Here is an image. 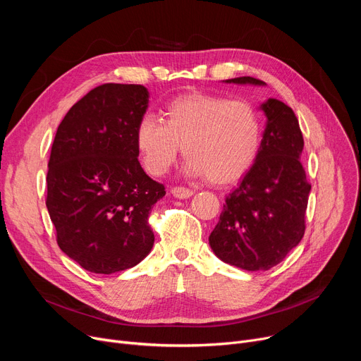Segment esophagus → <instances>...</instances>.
<instances>
[{
  "label": "esophagus",
  "mask_w": 361,
  "mask_h": 361,
  "mask_svg": "<svg viewBox=\"0 0 361 361\" xmlns=\"http://www.w3.org/2000/svg\"><path fill=\"white\" fill-rule=\"evenodd\" d=\"M171 193H173V196L177 199H188L193 196V190H190V188H185V187H174L173 190H171Z\"/></svg>",
  "instance_id": "obj_1"
}]
</instances>
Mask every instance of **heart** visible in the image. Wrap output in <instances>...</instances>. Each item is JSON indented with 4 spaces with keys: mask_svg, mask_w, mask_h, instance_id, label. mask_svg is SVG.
Here are the masks:
<instances>
[{
    "mask_svg": "<svg viewBox=\"0 0 361 361\" xmlns=\"http://www.w3.org/2000/svg\"><path fill=\"white\" fill-rule=\"evenodd\" d=\"M162 116L145 114L135 130L140 161L152 176H164L181 146L185 173L214 184L235 181L257 158L263 127L249 102L187 93L169 101Z\"/></svg>",
    "mask_w": 361,
    "mask_h": 361,
    "instance_id": "1",
    "label": "heart"
}]
</instances>
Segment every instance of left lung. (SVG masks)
I'll use <instances>...</instances> for the list:
<instances>
[{
  "label": "left lung",
  "instance_id": "left-lung-1",
  "mask_svg": "<svg viewBox=\"0 0 361 361\" xmlns=\"http://www.w3.org/2000/svg\"><path fill=\"white\" fill-rule=\"evenodd\" d=\"M224 83L267 86L249 75ZM259 109L267 116V127L257 158L226 196L209 235L214 253L244 271L276 267L301 241L312 188L300 162L305 140L294 111L275 98Z\"/></svg>",
  "mask_w": 361,
  "mask_h": 361
}]
</instances>
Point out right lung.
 <instances>
[{"mask_svg": "<svg viewBox=\"0 0 361 361\" xmlns=\"http://www.w3.org/2000/svg\"><path fill=\"white\" fill-rule=\"evenodd\" d=\"M147 105L145 86L106 83L56 128L47 207L60 249L89 272L130 269L154 247L147 218L165 188L143 171L135 142Z\"/></svg>", "mask_w": 361, "mask_h": 361, "instance_id": "right-lung-1", "label": "right lung"}]
</instances>
